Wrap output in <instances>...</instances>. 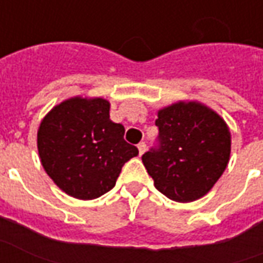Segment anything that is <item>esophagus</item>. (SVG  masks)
I'll use <instances>...</instances> for the list:
<instances>
[{"instance_id": "34e87169", "label": "esophagus", "mask_w": 263, "mask_h": 263, "mask_svg": "<svg viewBox=\"0 0 263 263\" xmlns=\"http://www.w3.org/2000/svg\"><path fill=\"white\" fill-rule=\"evenodd\" d=\"M137 148H139V154L143 155L145 153V150H147V145H145V143H140V144L137 145Z\"/></svg>"}]
</instances>
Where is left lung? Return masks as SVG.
<instances>
[{
  "label": "left lung",
  "mask_w": 263,
  "mask_h": 263,
  "mask_svg": "<svg viewBox=\"0 0 263 263\" xmlns=\"http://www.w3.org/2000/svg\"><path fill=\"white\" fill-rule=\"evenodd\" d=\"M158 148L141 160L154 186L175 202L203 197L227 168L231 133L224 119L197 101H179L158 110Z\"/></svg>",
  "instance_id": "1"
}]
</instances>
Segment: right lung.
I'll return each mask as SVG.
<instances>
[{
    "label": "right lung",
    "instance_id": "right-lung-1",
    "mask_svg": "<svg viewBox=\"0 0 263 263\" xmlns=\"http://www.w3.org/2000/svg\"><path fill=\"white\" fill-rule=\"evenodd\" d=\"M103 98L74 97L55 105L40 122L37 151L51 181L68 196L91 200L109 192L124 162L139 154L109 119Z\"/></svg>",
    "mask_w": 263,
    "mask_h": 263
}]
</instances>
